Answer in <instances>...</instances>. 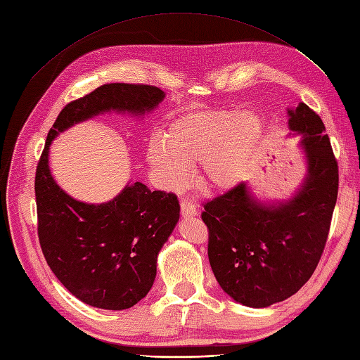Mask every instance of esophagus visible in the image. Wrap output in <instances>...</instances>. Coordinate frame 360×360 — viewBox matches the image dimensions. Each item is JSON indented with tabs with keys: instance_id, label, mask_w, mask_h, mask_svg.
<instances>
[{
	"instance_id": "obj_1",
	"label": "esophagus",
	"mask_w": 360,
	"mask_h": 360,
	"mask_svg": "<svg viewBox=\"0 0 360 360\" xmlns=\"http://www.w3.org/2000/svg\"><path fill=\"white\" fill-rule=\"evenodd\" d=\"M180 206H181V215H183V217L191 218V217H195V215H197V209H195L194 203H192L191 200L183 198Z\"/></svg>"
}]
</instances>
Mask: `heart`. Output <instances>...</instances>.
Returning a JSON list of instances; mask_svg holds the SVG:
<instances>
[{
	"mask_svg": "<svg viewBox=\"0 0 360 360\" xmlns=\"http://www.w3.org/2000/svg\"><path fill=\"white\" fill-rule=\"evenodd\" d=\"M262 133V122L240 110H198L172 120L163 140H153L148 160L168 188L183 186L188 166L200 165L205 185L226 191L246 174Z\"/></svg>",
	"mask_w": 360,
	"mask_h": 360,
	"instance_id": "obj_1",
	"label": "heart"
}]
</instances>
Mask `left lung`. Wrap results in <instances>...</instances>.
<instances>
[{
  "mask_svg": "<svg viewBox=\"0 0 360 360\" xmlns=\"http://www.w3.org/2000/svg\"><path fill=\"white\" fill-rule=\"evenodd\" d=\"M288 127L302 134L309 174L285 203L252 198L246 183L203 203L207 257L232 300L262 309L295 295L309 281L328 238L338 200L339 168L322 119L309 105L288 110Z\"/></svg>",
  "mask_w": 360,
  "mask_h": 360,
  "instance_id": "1",
  "label": "left lung"
}]
</instances>
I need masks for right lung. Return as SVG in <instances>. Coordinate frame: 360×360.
I'll return each instance as SVG.
<instances>
[{"label":"right lung","mask_w":360,"mask_h":360,"mask_svg":"<svg viewBox=\"0 0 360 360\" xmlns=\"http://www.w3.org/2000/svg\"><path fill=\"white\" fill-rule=\"evenodd\" d=\"M165 93L143 84H103L67 103L50 128L34 175L39 244L51 271L82 302L125 310L151 290L157 255L180 217L177 195L136 181L108 203L86 205L67 195L49 169V146L60 131L96 114H143Z\"/></svg>","instance_id":"right-lung-1"}]
</instances>
